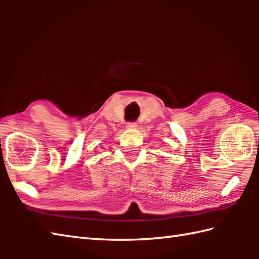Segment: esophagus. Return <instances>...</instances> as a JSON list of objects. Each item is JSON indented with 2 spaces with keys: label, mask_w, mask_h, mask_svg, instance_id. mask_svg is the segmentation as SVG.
<instances>
[{
  "label": "esophagus",
  "mask_w": 259,
  "mask_h": 259,
  "mask_svg": "<svg viewBox=\"0 0 259 259\" xmlns=\"http://www.w3.org/2000/svg\"><path fill=\"white\" fill-rule=\"evenodd\" d=\"M125 126L129 129H134V128H136L137 124H136V122H126Z\"/></svg>",
  "instance_id": "34e87169"
}]
</instances>
